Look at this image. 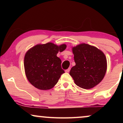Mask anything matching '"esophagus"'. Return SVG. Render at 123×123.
Segmentation results:
<instances>
[{"label":"esophagus","instance_id":"obj_1","mask_svg":"<svg viewBox=\"0 0 123 123\" xmlns=\"http://www.w3.org/2000/svg\"><path fill=\"white\" fill-rule=\"evenodd\" d=\"M70 70V68H68V69H66V70H65V72H66V73H68V72H69Z\"/></svg>","mask_w":123,"mask_h":123}]
</instances>
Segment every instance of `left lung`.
I'll return each instance as SVG.
<instances>
[{
    "instance_id": "8db88e82",
    "label": "left lung",
    "mask_w": 123,
    "mask_h": 123,
    "mask_svg": "<svg viewBox=\"0 0 123 123\" xmlns=\"http://www.w3.org/2000/svg\"><path fill=\"white\" fill-rule=\"evenodd\" d=\"M76 65L69 74L77 86L84 89L94 87L105 75L106 58L103 52L87 44H81L72 49Z\"/></svg>"
}]
</instances>
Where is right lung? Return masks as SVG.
<instances>
[{
	"label": "right lung",
	"instance_id": "right-lung-1",
	"mask_svg": "<svg viewBox=\"0 0 123 123\" xmlns=\"http://www.w3.org/2000/svg\"><path fill=\"white\" fill-rule=\"evenodd\" d=\"M66 46H60L52 43L38 44L26 52L24 68L28 80L34 87L42 90L52 88L65 73L61 68V60L57 56Z\"/></svg>",
	"mask_w": 123,
	"mask_h": 123
}]
</instances>
